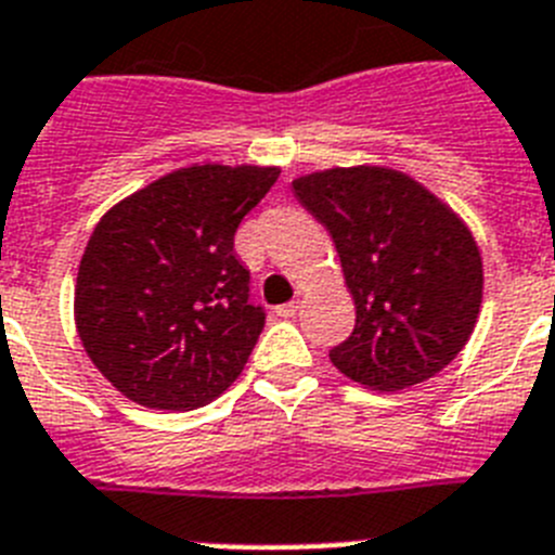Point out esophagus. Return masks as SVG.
Here are the masks:
<instances>
[{
    "label": "esophagus",
    "mask_w": 555,
    "mask_h": 555,
    "mask_svg": "<svg viewBox=\"0 0 555 555\" xmlns=\"http://www.w3.org/2000/svg\"><path fill=\"white\" fill-rule=\"evenodd\" d=\"M296 312H298V301H287V305L276 307V315H282V318H293Z\"/></svg>",
    "instance_id": "esophagus-1"
}]
</instances>
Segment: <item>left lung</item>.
Listing matches in <instances>:
<instances>
[{"label":"left lung","instance_id":"8db88e82","mask_svg":"<svg viewBox=\"0 0 555 555\" xmlns=\"http://www.w3.org/2000/svg\"><path fill=\"white\" fill-rule=\"evenodd\" d=\"M332 234L354 298V330L330 351L374 391L430 379L466 346L483 298L472 231L447 204L388 167H335L293 181Z\"/></svg>","mask_w":555,"mask_h":555}]
</instances>
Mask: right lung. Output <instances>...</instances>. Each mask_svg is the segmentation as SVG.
<instances>
[{"instance_id": "obj_1", "label": "right lung", "mask_w": 555, "mask_h": 555, "mask_svg": "<svg viewBox=\"0 0 555 555\" xmlns=\"http://www.w3.org/2000/svg\"><path fill=\"white\" fill-rule=\"evenodd\" d=\"M276 167L197 164L119 201L91 234L75 284L86 354L119 393L195 411L240 377L264 326L234 234Z\"/></svg>"}]
</instances>
